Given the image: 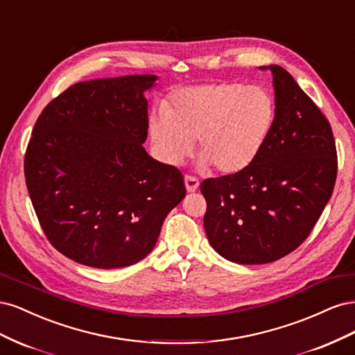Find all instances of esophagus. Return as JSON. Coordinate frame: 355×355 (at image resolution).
<instances>
[{"label": "esophagus", "instance_id": "34e87169", "mask_svg": "<svg viewBox=\"0 0 355 355\" xmlns=\"http://www.w3.org/2000/svg\"><path fill=\"white\" fill-rule=\"evenodd\" d=\"M185 187H187L188 192H194V191L198 189L200 182L196 178H192V176H185Z\"/></svg>", "mask_w": 355, "mask_h": 355}]
</instances>
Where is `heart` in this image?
<instances>
[{"label": "heart", "instance_id": "1", "mask_svg": "<svg viewBox=\"0 0 355 355\" xmlns=\"http://www.w3.org/2000/svg\"><path fill=\"white\" fill-rule=\"evenodd\" d=\"M274 121L275 101L265 87L201 84L173 92L167 110L149 115L148 132L166 164L184 163L198 139L201 166L235 175L259 155Z\"/></svg>", "mask_w": 355, "mask_h": 355}]
</instances>
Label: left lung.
Wrapping results in <instances>:
<instances>
[{
    "label": "left lung",
    "mask_w": 355,
    "mask_h": 355,
    "mask_svg": "<svg viewBox=\"0 0 355 355\" xmlns=\"http://www.w3.org/2000/svg\"><path fill=\"white\" fill-rule=\"evenodd\" d=\"M268 69L275 121L259 155L239 173L201 184L209 243L240 265L270 263L302 244L336 182V145L326 116L286 69Z\"/></svg>",
    "instance_id": "1"
}]
</instances>
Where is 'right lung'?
Returning a JSON list of instances; mask_svg holds the SVG:
<instances>
[{
    "instance_id": "right-lung-1",
    "label": "right lung",
    "mask_w": 355,
    "mask_h": 355,
    "mask_svg": "<svg viewBox=\"0 0 355 355\" xmlns=\"http://www.w3.org/2000/svg\"><path fill=\"white\" fill-rule=\"evenodd\" d=\"M157 75L73 84L41 112L25 155L32 206L69 259L124 268L153 252L184 176L149 155L148 101Z\"/></svg>"
}]
</instances>
